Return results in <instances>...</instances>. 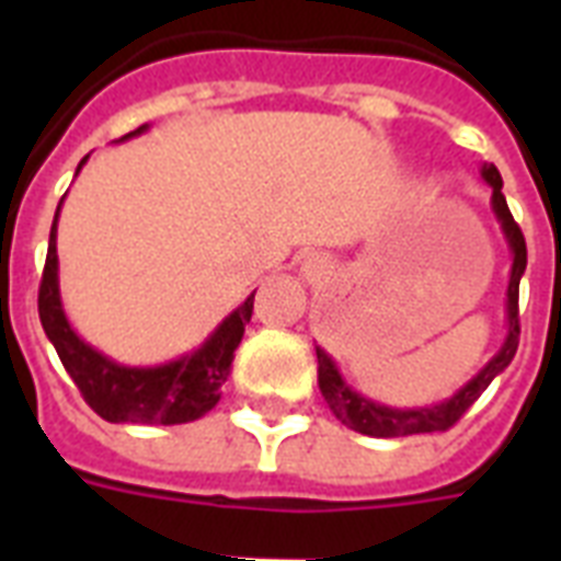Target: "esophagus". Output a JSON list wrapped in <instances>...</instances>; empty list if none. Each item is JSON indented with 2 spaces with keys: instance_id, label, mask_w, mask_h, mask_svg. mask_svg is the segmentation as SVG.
Here are the masks:
<instances>
[{
  "instance_id": "34e87169",
  "label": "esophagus",
  "mask_w": 561,
  "mask_h": 561,
  "mask_svg": "<svg viewBox=\"0 0 561 561\" xmlns=\"http://www.w3.org/2000/svg\"><path fill=\"white\" fill-rule=\"evenodd\" d=\"M299 271H302V276H306L308 282H320L325 276V273H329V259H325V255H320V253L306 255V259H302V267H299Z\"/></svg>"
}]
</instances>
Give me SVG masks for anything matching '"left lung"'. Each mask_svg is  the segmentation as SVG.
<instances>
[{"label":"left lung","mask_w":561,"mask_h":561,"mask_svg":"<svg viewBox=\"0 0 561 561\" xmlns=\"http://www.w3.org/2000/svg\"><path fill=\"white\" fill-rule=\"evenodd\" d=\"M480 178L492 188V215H495L501 236H504L506 247H510V282H506V334L501 350L486 360V367L478 375H471L469 381L462 383L460 390L454 392L451 399L436 401V404H425V408H390L381 401L369 399L364 392H358L346 378H343L337 360L325 350L317 346V383L323 392L325 404L332 408V413L341 419L343 425L358 431V434L378 436V439H390V436H410V434H434V431H448L466 410L480 399V392L486 390L489 383L495 381L497 375L504 373L515 358L518 350V285L527 271V244L518 224L510 215L504 197V180L501 171L492 162L480 165Z\"/></svg>","instance_id":"left-lung-1"}]
</instances>
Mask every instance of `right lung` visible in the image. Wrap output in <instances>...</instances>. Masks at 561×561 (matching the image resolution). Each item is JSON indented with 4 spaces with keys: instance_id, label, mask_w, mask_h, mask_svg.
<instances>
[{
    "instance_id": "right-lung-1",
    "label": "right lung",
    "mask_w": 561,
    "mask_h": 561,
    "mask_svg": "<svg viewBox=\"0 0 561 561\" xmlns=\"http://www.w3.org/2000/svg\"><path fill=\"white\" fill-rule=\"evenodd\" d=\"M151 125L130 130L116 142L142 136ZM90 157L78 162V171ZM75 171V178H78ZM66 194L57 203L55 224L48 232V255L39 282V323L64 360L66 373L95 413L107 422H139V425H183L206 416L220 401V387L232 373V358L244 325L253 317L255 290L220 320L197 350L157 367H130L99 352L75 332L60 299V262H57V218Z\"/></svg>"
}]
</instances>
